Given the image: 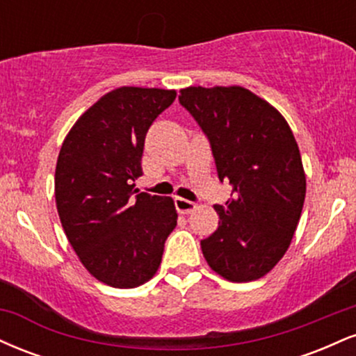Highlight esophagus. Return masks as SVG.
<instances>
[{
    "instance_id": "1",
    "label": "esophagus",
    "mask_w": 356,
    "mask_h": 356,
    "mask_svg": "<svg viewBox=\"0 0 356 356\" xmlns=\"http://www.w3.org/2000/svg\"><path fill=\"white\" fill-rule=\"evenodd\" d=\"M174 202H175V209L181 212V214H191V212L195 209V204L187 201V199L184 197H175Z\"/></svg>"
}]
</instances>
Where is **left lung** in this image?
Here are the masks:
<instances>
[{"label":"left lung","instance_id":"1","mask_svg":"<svg viewBox=\"0 0 356 356\" xmlns=\"http://www.w3.org/2000/svg\"><path fill=\"white\" fill-rule=\"evenodd\" d=\"M179 102L211 142L232 199L214 206L219 226L201 241L214 273L232 283L268 275L288 251L306 195L301 154L288 122L251 90L187 87Z\"/></svg>","mask_w":356,"mask_h":356}]
</instances>
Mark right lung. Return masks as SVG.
Segmentation results:
<instances>
[{"label":"right lung","mask_w":356,"mask_h":356,"mask_svg":"<svg viewBox=\"0 0 356 356\" xmlns=\"http://www.w3.org/2000/svg\"><path fill=\"white\" fill-rule=\"evenodd\" d=\"M175 95L162 88L112 90L81 113L61 144L55 170L61 226L85 269L112 288L149 281L177 226L170 197H132L147 130Z\"/></svg>","instance_id":"1"}]
</instances>
